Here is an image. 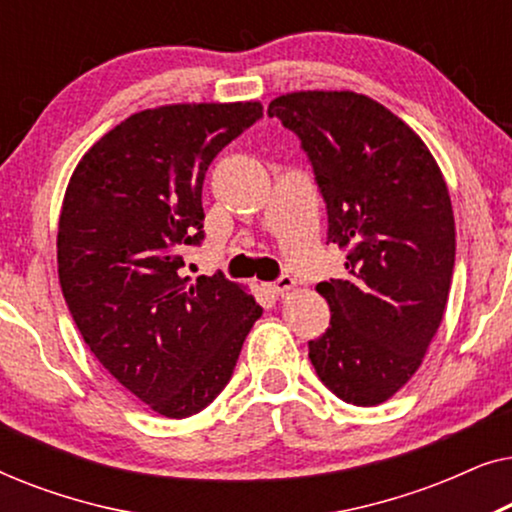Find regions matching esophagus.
Segmentation results:
<instances>
[{"label":"esophagus","instance_id":"34e87169","mask_svg":"<svg viewBox=\"0 0 512 512\" xmlns=\"http://www.w3.org/2000/svg\"><path fill=\"white\" fill-rule=\"evenodd\" d=\"M293 286H296V279H293L291 275H282V277L275 279V282L270 284V289L275 291V293H286V291H291Z\"/></svg>","mask_w":512,"mask_h":512}]
</instances>
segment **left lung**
I'll use <instances>...</instances> for the list:
<instances>
[{"instance_id":"1","label":"left lung","mask_w":512,"mask_h":512,"mask_svg":"<svg viewBox=\"0 0 512 512\" xmlns=\"http://www.w3.org/2000/svg\"><path fill=\"white\" fill-rule=\"evenodd\" d=\"M268 116L296 132L326 202L345 275L317 284L331 326L310 340L319 380L354 405H380L417 368L443 321L454 214L443 172L410 125L352 90H300Z\"/></svg>"}]
</instances>
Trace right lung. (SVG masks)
<instances>
[{"label":"right lung","mask_w":512,"mask_h":512,"mask_svg":"<svg viewBox=\"0 0 512 512\" xmlns=\"http://www.w3.org/2000/svg\"><path fill=\"white\" fill-rule=\"evenodd\" d=\"M263 116L261 102L167 104L90 146L58 223V275L95 359L170 419L207 408L233 377L263 307L221 272L181 277L205 237L207 167Z\"/></svg>","instance_id":"obj_1"}]
</instances>
